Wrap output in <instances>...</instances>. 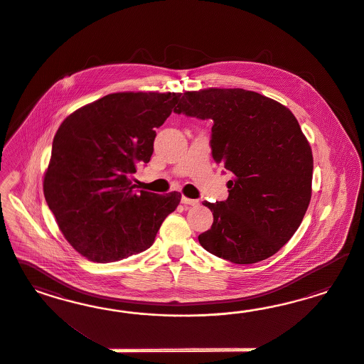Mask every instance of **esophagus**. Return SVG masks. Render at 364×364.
Returning a JSON list of instances; mask_svg holds the SVG:
<instances>
[{
	"mask_svg": "<svg viewBox=\"0 0 364 364\" xmlns=\"http://www.w3.org/2000/svg\"><path fill=\"white\" fill-rule=\"evenodd\" d=\"M181 203L184 204V205H198V200H195V198H188L186 196H183L181 198Z\"/></svg>",
	"mask_w": 364,
	"mask_h": 364,
	"instance_id": "esophagus-1",
	"label": "esophagus"
}]
</instances>
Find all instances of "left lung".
I'll return each instance as SVG.
<instances>
[{
	"label": "left lung",
	"instance_id": "left-lung-1",
	"mask_svg": "<svg viewBox=\"0 0 364 364\" xmlns=\"http://www.w3.org/2000/svg\"><path fill=\"white\" fill-rule=\"evenodd\" d=\"M173 112L213 120L212 157L233 173L225 201L203 203L213 224L198 235L201 247L235 264L275 255L298 230L312 193V151L296 117L240 88L186 92Z\"/></svg>",
	"mask_w": 364,
	"mask_h": 364
}]
</instances>
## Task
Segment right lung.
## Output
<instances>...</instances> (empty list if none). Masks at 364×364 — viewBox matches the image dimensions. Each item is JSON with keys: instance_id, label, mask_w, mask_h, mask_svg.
<instances>
[{"instance_id": "1", "label": "right lung", "mask_w": 364, "mask_h": 364, "mask_svg": "<svg viewBox=\"0 0 364 364\" xmlns=\"http://www.w3.org/2000/svg\"><path fill=\"white\" fill-rule=\"evenodd\" d=\"M183 93L120 92L69 114L55 133L45 200L68 242L90 262L110 263L148 250L181 195L136 189V166L154 154Z\"/></svg>"}]
</instances>
